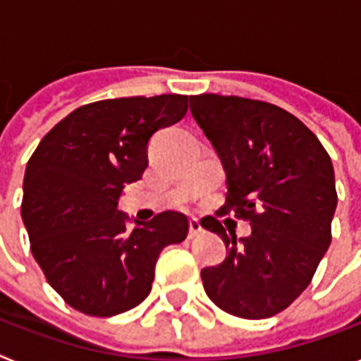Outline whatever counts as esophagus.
<instances>
[{"mask_svg":"<svg viewBox=\"0 0 361 361\" xmlns=\"http://www.w3.org/2000/svg\"><path fill=\"white\" fill-rule=\"evenodd\" d=\"M200 231H202V226H200V222H198V219L190 216V219H189V237H190V239L198 235Z\"/></svg>","mask_w":361,"mask_h":361,"instance_id":"1","label":"esophagus"}]
</instances>
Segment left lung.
Here are the masks:
<instances>
[{"mask_svg":"<svg viewBox=\"0 0 361 361\" xmlns=\"http://www.w3.org/2000/svg\"><path fill=\"white\" fill-rule=\"evenodd\" d=\"M190 113L226 172L222 213L250 221L237 239L221 222H200L222 237L226 257L202 269L207 297L226 313L267 319L310 286L332 241L338 206L330 155L291 113L259 99L200 94Z\"/></svg>","mask_w":361,"mask_h":361,"instance_id":"left-lung-1","label":"left lung"}]
</instances>
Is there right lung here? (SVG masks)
<instances>
[{
	"mask_svg": "<svg viewBox=\"0 0 361 361\" xmlns=\"http://www.w3.org/2000/svg\"><path fill=\"white\" fill-rule=\"evenodd\" d=\"M187 96L102 99L49 131L25 169L22 219L31 252L64 302L94 317L139 306L152 289L161 250L189 231L183 213L163 211L135 222L118 211L128 183L148 166L146 146L180 122Z\"/></svg>",
	"mask_w": 361,
	"mask_h": 361,
	"instance_id": "right-lung-1",
	"label": "right lung"
}]
</instances>
